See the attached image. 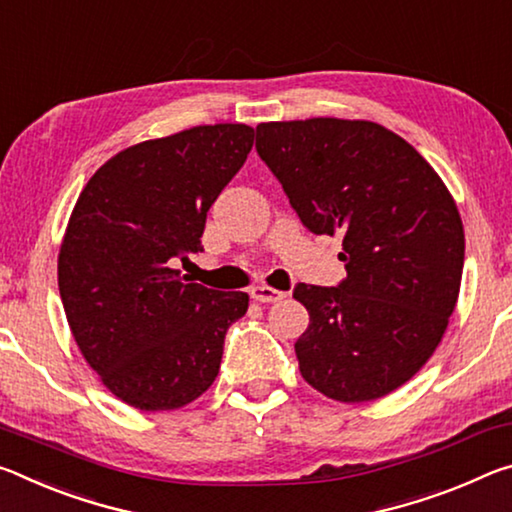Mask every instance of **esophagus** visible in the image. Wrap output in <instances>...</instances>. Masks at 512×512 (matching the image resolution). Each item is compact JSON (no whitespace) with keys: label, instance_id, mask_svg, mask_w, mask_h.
<instances>
[{"label":"esophagus","instance_id":"obj_1","mask_svg":"<svg viewBox=\"0 0 512 512\" xmlns=\"http://www.w3.org/2000/svg\"><path fill=\"white\" fill-rule=\"evenodd\" d=\"M286 297H288V292L276 290V288H270V286L251 288V299L261 301V304H274V301H281V299H286Z\"/></svg>","mask_w":512,"mask_h":512}]
</instances>
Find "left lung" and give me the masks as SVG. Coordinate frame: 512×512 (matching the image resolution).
I'll return each mask as SVG.
<instances>
[{
    "label": "left lung",
    "mask_w": 512,
    "mask_h": 512,
    "mask_svg": "<svg viewBox=\"0 0 512 512\" xmlns=\"http://www.w3.org/2000/svg\"><path fill=\"white\" fill-rule=\"evenodd\" d=\"M256 149L304 226L342 236L347 279L295 288L311 317L295 342L301 376L345 404L390 395L433 356L456 308L465 231L454 197L376 122H263Z\"/></svg>",
    "instance_id": "obj_1"
}]
</instances>
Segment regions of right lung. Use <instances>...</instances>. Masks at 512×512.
Returning <instances> with one entry per match:
<instances>
[{
	"mask_svg": "<svg viewBox=\"0 0 512 512\" xmlns=\"http://www.w3.org/2000/svg\"><path fill=\"white\" fill-rule=\"evenodd\" d=\"M254 147L247 124L138 142L92 174L58 251V290L86 363L138 410H177L211 388L247 292L186 283L206 213Z\"/></svg>",
	"mask_w": 512,
	"mask_h": 512,
	"instance_id": "add662e5",
	"label": "right lung"
}]
</instances>
